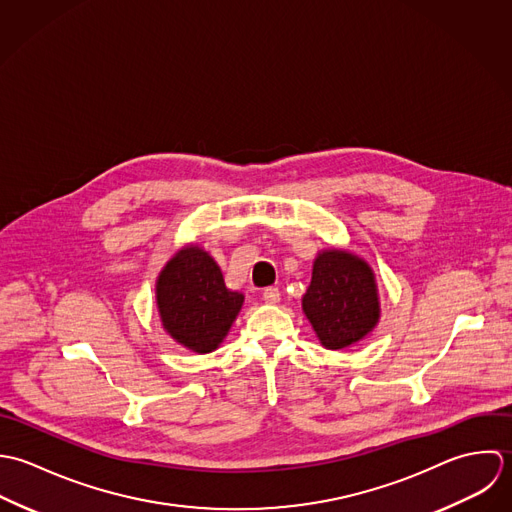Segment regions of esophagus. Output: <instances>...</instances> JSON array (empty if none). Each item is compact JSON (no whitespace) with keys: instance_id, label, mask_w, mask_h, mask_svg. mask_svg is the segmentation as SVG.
I'll return each instance as SVG.
<instances>
[{"instance_id":"34e87169","label":"esophagus","mask_w":512,"mask_h":512,"mask_svg":"<svg viewBox=\"0 0 512 512\" xmlns=\"http://www.w3.org/2000/svg\"><path fill=\"white\" fill-rule=\"evenodd\" d=\"M263 301L269 305H277L281 301V291L277 287H269L263 291Z\"/></svg>"}]
</instances>
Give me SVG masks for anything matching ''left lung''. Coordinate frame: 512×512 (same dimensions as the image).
<instances>
[{"label":"left lung","mask_w":512,"mask_h":512,"mask_svg":"<svg viewBox=\"0 0 512 512\" xmlns=\"http://www.w3.org/2000/svg\"><path fill=\"white\" fill-rule=\"evenodd\" d=\"M303 310L324 348L342 350L356 344L380 320L374 271L350 251H320L312 265Z\"/></svg>","instance_id":"1"}]
</instances>
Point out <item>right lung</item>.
<instances>
[{
	"label": "right lung",
	"mask_w": 512,
	"mask_h": 512,
	"mask_svg": "<svg viewBox=\"0 0 512 512\" xmlns=\"http://www.w3.org/2000/svg\"><path fill=\"white\" fill-rule=\"evenodd\" d=\"M164 330L182 346L207 354L227 336L243 295L225 287L219 265L198 245L180 249L156 281Z\"/></svg>",
	"instance_id": "obj_1"
}]
</instances>
